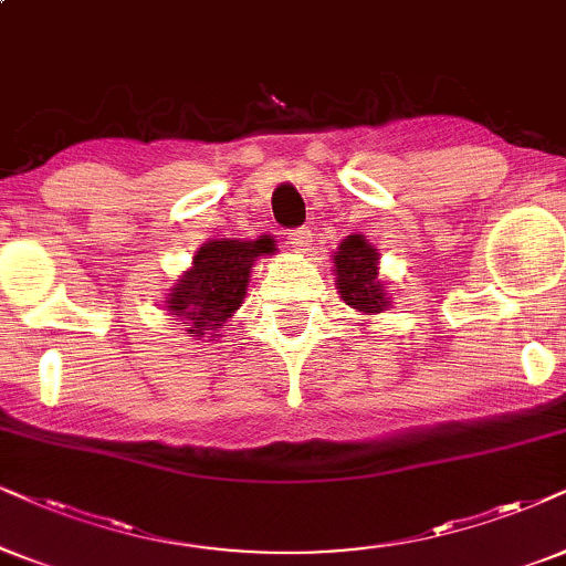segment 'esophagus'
<instances>
[{
  "label": "esophagus",
  "mask_w": 566,
  "mask_h": 566,
  "mask_svg": "<svg viewBox=\"0 0 566 566\" xmlns=\"http://www.w3.org/2000/svg\"><path fill=\"white\" fill-rule=\"evenodd\" d=\"M287 240H290L292 250H297V253H305V250H311L313 234H311V230H307V227H297V230H292L287 234Z\"/></svg>",
  "instance_id": "esophagus-1"
}]
</instances>
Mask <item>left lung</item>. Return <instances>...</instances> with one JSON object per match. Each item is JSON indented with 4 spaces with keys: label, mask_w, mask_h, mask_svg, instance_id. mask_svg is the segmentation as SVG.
<instances>
[{
    "label": "left lung",
    "mask_w": 566,
    "mask_h": 566,
    "mask_svg": "<svg viewBox=\"0 0 566 566\" xmlns=\"http://www.w3.org/2000/svg\"><path fill=\"white\" fill-rule=\"evenodd\" d=\"M334 276L339 297L357 313H381L391 303L378 279V253L363 234H349L334 253Z\"/></svg>",
    "instance_id": "obj_1"
}]
</instances>
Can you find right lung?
<instances>
[{
    "mask_svg": "<svg viewBox=\"0 0 566 566\" xmlns=\"http://www.w3.org/2000/svg\"><path fill=\"white\" fill-rule=\"evenodd\" d=\"M274 240H209L192 255L164 307L185 321L190 336H219V328L245 300L250 269L259 255L274 253Z\"/></svg>",
    "mask_w": 566,
    "mask_h": 566,
    "instance_id": "1",
    "label": "right lung"
}]
</instances>
